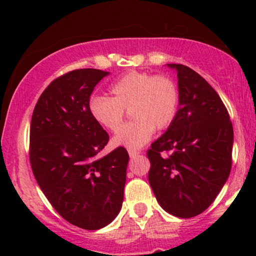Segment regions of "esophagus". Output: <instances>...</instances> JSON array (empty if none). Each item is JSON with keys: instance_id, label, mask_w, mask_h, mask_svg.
Masks as SVG:
<instances>
[{"instance_id": "esophagus-1", "label": "esophagus", "mask_w": 256, "mask_h": 256, "mask_svg": "<svg viewBox=\"0 0 256 256\" xmlns=\"http://www.w3.org/2000/svg\"><path fill=\"white\" fill-rule=\"evenodd\" d=\"M128 154H130L131 158H135L136 156H138V154H140V152L136 151V150H128Z\"/></svg>"}]
</instances>
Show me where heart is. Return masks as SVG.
Segmentation results:
<instances>
[{
	"mask_svg": "<svg viewBox=\"0 0 256 256\" xmlns=\"http://www.w3.org/2000/svg\"><path fill=\"white\" fill-rule=\"evenodd\" d=\"M110 98L92 96L89 112L102 128L116 131L122 124L125 109L132 121L114 136L112 142L128 148H140L151 140L156 130H164L176 118L180 89L168 76L130 72L109 86Z\"/></svg>",
	"mask_w": 256,
	"mask_h": 256,
	"instance_id": "b5f03b06",
	"label": "heart"
}]
</instances>
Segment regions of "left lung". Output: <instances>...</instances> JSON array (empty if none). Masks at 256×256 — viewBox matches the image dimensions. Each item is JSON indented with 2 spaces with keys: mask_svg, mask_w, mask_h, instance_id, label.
<instances>
[{
  "mask_svg": "<svg viewBox=\"0 0 256 256\" xmlns=\"http://www.w3.org/2000/svg\"><path fill=\"white\" fill-rule=\"evenodd\" d=\"M167 66L177 72L180 109L172 125L147 151L148 182L167 213L192 218L213 203L228 180L233 125L207 80L182 64Z\"/></svg>",
  "mask_w": 256,
  "mask_h": 256,
  "instance_id": "8db88e82",
  "label": "left lung"
}]
</instances>
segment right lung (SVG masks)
I'll return each mask as SVG.
<instances>
[{
	"mask_svg": "<svg viewBox=\"0 0 256 256\" xmlns=\"http://www.w3.org/2000/svg\"><path fill=\"white\" fill-rule=\"evenodd\" d=\"M109 72L76 69L42 92L33 110L30 161L53 208L73 226L98 230L122 207L128 154L118 147L99 157L109 135L92 118L89 100Z\"/></svg>",
	"mask_w": 256,
	"mask_h": 256,
	"instance_id": "1",
	"label": "right lung"
}]
</instances>
